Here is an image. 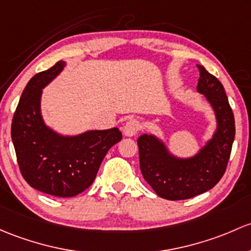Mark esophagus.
Instances as JSON below:
<instances>
[{
  "mask_svg": "<svg viewBox=\"0 0 251 251\" xmlns=\"http://www.w3.org/2000/svg\"><path fill=\"white\" fill-rule=\"evenodd\" d=\"M139 128H141V124H139V121L137 120V119H130V120L125 124L123 131L125 136L133 137L136 136L137 132H138Z\"/></svg>",
  "mask_w": 251,
  "mask_h": 251,
  "instance_id": "esophagus-1",
  "label": "esophagus"
}]
</instances>
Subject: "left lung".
I'll list each match as a JSON object with an SVG mask.
<instances>
[{
  "label": "left lung",
  "mask_w": 251,
  "mask_h": 251,
  "mask_svg": "<svg viewBox=\"0 0 251 251\" xmlns=\"http://www.w3.org/2000/svg\"><path fill=\"white\" fill-rule=\"evenodd\" d=\"M197 67V91L204 95L216 119L212 138L190 157L176 156L155 134L144 133L137 139L143 178L157 196L171 201L191 199L214 188L225 173L234 139V117L223 84L203 66Z\"/></svg>",
  "instance_id": "8db88e82"
}]
</instances>
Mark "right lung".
Segmentation results:
<instances>
[{"label":"right lung","instance_id":"right-lung-1","mask_svg":"<svg viewBox=\"0 0 251 251\" xmlns=\"http://www.w3.org/2000/svg\"><path fill=\"white\" fill-rule=\"evenodd\" d=\"M65 66V61H59L30 79L21 94L10 132L24 179L33 189L56 197L77 196L88 189L108 150L123 138L118 127L63 136L46 125L42 92Z\"/></svg>","mask_w":251,"mask_h":251}]
</instances>
